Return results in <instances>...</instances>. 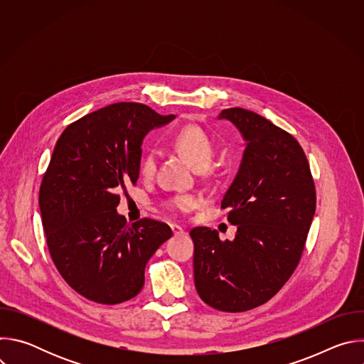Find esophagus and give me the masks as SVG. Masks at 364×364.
Wrapping results in <instances>:
<instances>
[{"label":"esophagus","instance_id":"1","mask_svg":"<svg viewBox=\"0 0 364 364\" xmlns=\"http://www.w3.org/2000/svg\"><path fill=\"white\" fill-rule=\"evenodd\" d=\"M170 226H171V230H173V233H174V235H183V233H184V229H183L181 226L174 225V223H173V225H170Z\"/></svg>","mask_w":364,"mask_h":364}]
</instances>
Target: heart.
<instances>
[{
  "label": "heart",
  "instance_id": "obj_1",
  "mask_svg": "<svg viewBox=\"0 0 364 364\" xmlns=\"http://www.w3.org/2000/svg\"><path fill=\"white\" fill-rule=\"evenodd\" d=\"M171 144L174 148H177L184 157L190 161V164L196 168H207L210 166V161L213 159L215 146L210 139L203 129L198 127H184L178 132L174 134L171 138ZM155 166H157V157H155L154 151H146L141 159V174L144 177H151L155 171ZM196 197L190 194H181L170 198L167 201V207L176 212H190L196 205Z\"/></svg>",
  "mask_w": 364,
  "mask_h": 364
}]
</instances>
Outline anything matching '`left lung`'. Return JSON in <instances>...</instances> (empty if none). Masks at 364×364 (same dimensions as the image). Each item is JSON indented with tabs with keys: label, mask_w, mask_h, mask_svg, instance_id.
<instances>
[{
	"label": "left lung",
	"mask_w": 364,
	"mask_h": 364,
	"mask_svg": "<svg viewBox=\"0 0 364 364\" xmlns=\"http://www.w3.org/2000/svg\"><path fill=\"white\" fill-rule=\"evenodd\" d=\"M246 141L239 171L222 200L233 240L194 228V284L207 304L242 313L269 301L301 259L316 213V186L298 141L267 118L242 108L223 109Z\"/></svg>",
	"instance_id": "8db88e82"
}]
</instances>
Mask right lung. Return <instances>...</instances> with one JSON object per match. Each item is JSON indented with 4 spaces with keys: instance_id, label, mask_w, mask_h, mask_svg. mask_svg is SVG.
Segmentation results:
<instances>
[{
    "instance_id": "right-lung-1",
    "label": "right lung",
    "mask_w": 364,
    "mask_h": 364,
    "mask_svg": "<svg viewBox=\"0 0 364 364\" xmlns=\"http://www.w3.org/2000/svg\"><path fill=\"white\" fill-rule=\"evenodd\" d=\"M136 102L100 108L70 124L56 142L38 194L51 259L63 279L97 304L139 294L149 257L173 236L168 225L118 215V191L136 184L148 131L173 121Z\"/></svg>"
}]
</instances>
